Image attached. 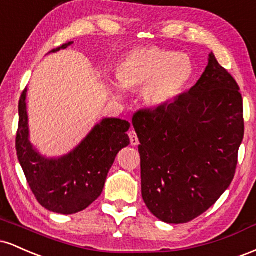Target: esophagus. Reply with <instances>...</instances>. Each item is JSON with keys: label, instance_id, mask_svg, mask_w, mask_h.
Here are the masks:
<instances>
[{"label": "esophagus", "instance_id": "1", "mask_svg": "<svg viewBox=\"0 0 256 256\" xmlns=\"http://www.w3.org/2000/svg\"><path fill=\"white\" fill-rule=\"evenodd\" d=\"M128 137H130V140H131V146H136L140 144V140H138V137L136 134V132H134V130H131L130 132H128Z\"/></svg>", "mask_w": 256, "mask_h": 256}]
</instances>
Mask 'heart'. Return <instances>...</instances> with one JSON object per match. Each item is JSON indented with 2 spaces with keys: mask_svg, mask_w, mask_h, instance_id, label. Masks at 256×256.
Wrapping results in <instances>:
<instances>
[{
  "mask_svg": "<svg viewBox=\"0 0 256 256\" xmlns=\"http://www.w3.org/2000/svg\"><path fill=\"white\" fill-rule=\"evenodd\" d=\"M195 64L185 52L158 46L132 49L116 67L118 84L110 85L114 98H122L126 90H140L146 107L158 110L179 98L195 77Z\"/></svg>",
  "mask_w": 256,
  "mask_h": 256,
  "instance_id": "obj_1",
  "label": "heart"
}]
</instances>
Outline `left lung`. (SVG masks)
I'll return each instance as SVG.
<instances>
[{"mask_svg":"<svg viewBox=\"0 0 256 256\" xmlns=\"http://www.w3.org/2000/svg\"><path fill=\"white\" fill-rule=\"evenodd\" d=\"M132 124L142 198L158 220L192 222L230 186L244 136L243 100L213 52L192 89L167 107L137 112Z\"/></svg>","mask_w":256,"mask_h":256,"instance_id":"1","label":"left lung"}]
</instances>
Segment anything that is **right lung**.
I'll list each match as a JSON object with an SVG mask.
<instances>
[{
	"mask_svg": "<svg viewBox=\"0 0 256 256\" xmlns=\"http://www.w3.org/2000/svg\"><path fill=\"white\" fill-rule=\"evenodd\" d=\"M72 43H64L49 52L66 49ZM26 96L28 89L22 91L19 101L16 148L32 192L50 212H82L101 195L116 156L130 144L126 134L130 122L118 118L102 119L68 154L46 158L30 140Z\"/></svg>",
	"mask_w": 256,
	"mask_h": 256,
	"instance_id": "right-lung-1",
	"label": "right lung"
}]
</instances>
